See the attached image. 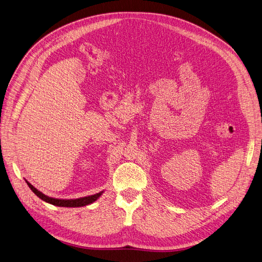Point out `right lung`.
<instances>
[{
  "label": "right lung",
  "instance_id": "add662e5",
  "mask_svg": "<svg viewBox=\"0 0 262 262\" xmlns=\"http://www.w3.org/2000/svg\"><path fill=\"white\" fill-rule=\"evenodd\" d=\"M28 186L30 187V189L33 191L34 194H36L40 199H42L45 202H48L52 205H57V206H63V207H78V206H85L87 204H91L94 201H96L102 194L98 193L96 195H92L89 197H83V198H79V199H71V200H63V199H55V198H50L47 197L46 195L42 194L40 190H38L36 187H33L28 181H26Z\"/></svg>",
  "mask_w": 262,
  "mask_h": 262
}]
</instances>
